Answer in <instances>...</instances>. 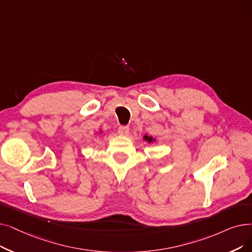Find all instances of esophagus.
Returning <instances> with one entry per match:
<instances>
[{
  "label": "esophagus",
  "mask_w": 252,
  "mask_h": 252,
  "mask_svg": "<svg viewBox=\"0 0 252 252\" xmlns=\"http://www.w3.org/2000/svg\"><path fill=\"white\" fill-rule=\"evenodd\" d=\"M129 132V127L126 126H120L118 127V134L120 136H126Z\"/></svg>",
  "instance_id": "34e87169"
}]
</instances>
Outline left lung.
<instances>
[{"label": "left lung", "instance_id": "8db88e82", "mask_svg": "<svg viewBox=\"0 0 252 252\" xmlns=\"http://www.w3.org/2000/svg\"><path fill=\"white\" fill-rule=\"evenodd\" d=\"M143 139H144L145 141L149 142V143H153V142H156V141H157V139H156V138H153L152 136H147V135H145V136L143 137Z\"/></svg>", "mask_w": 252, "mask_h": 252}]
</instances>
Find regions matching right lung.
<instances>
[{"label":"right lung","instance_id":"add662e5","mask_svg":"<svg viewBox=\"0 0 252 252\" xmlns=\"http://www.w3.org/2000/svg\"><path fill=\"white\" fill-rule=\"evenodd\" d=\"M101 133H102V130H101Z\"/></svg>","mask_w":252,"mask_h":252}]
</instances>
